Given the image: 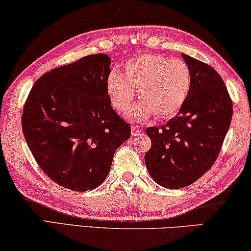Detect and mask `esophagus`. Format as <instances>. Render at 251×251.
Returning <instances> with one entry per match:
<instances>
[{
    "label": "esophagus",
    "mask_w": 251,
    "mask_h": 251,
    "mask_svg": "<svg viewBox=\"0 0 251 251\" xmlns=\"http://www.w3.org/2000/svg\"><path fill=\"white\" fill-rule=\"evenodd\" d=\"M141 133V129L137 125H133L131 126V136L135 137V136H138Z\"/></svg>",
    "instance_id": "1"
}]
</instances>
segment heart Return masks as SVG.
<instances>
[{
    "label": "heart",
    "instance_id": "b5f03b06",
    "mask_svg": "<svg viewBox=\"0 0 251 251\" xmlns=\"http://www.w3.org/2000/svg\"><path fill=\"white\" fill-rule=\"evenodd\" d=\"M192 74L181 59L160 54H140L128 59L124 75L112 71L106 79V92L115 110L125 113L133 104L135 90L138 102L128 112L134 121H145L153 113L157 118H168L179 112L188 99Z\"/></svg>",
    "mask_w": 251,
    "mask_h": 251
}]
</instances>
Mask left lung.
Masks as SVG:
<instances>
[{"instance_id":"8db88e82","label":"left lung","mask_w":251,"mask_h":251,"mask_svg":"<svg viewBox=\"0 0 251 251\" xmlns=\"http://www.w3.org/2000/svg\"><path fill=\"white\" fill-rule=\"evenodd\" d=\"M182 57L192 74L188 99L167 124L146 129L151 139L146 167L154 182L168 189L192 184L211 169L233 116L221 75L206 63L184 53Z\"/></svg>"}]
</instances>
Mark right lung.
<instances>
[{"label": "right lung", "mask_w": 251, "mask_h": 251, "mask_svg": "<svg viewBox=\"0 0 251 251\" xmlns=\"http://www.w3.org/2000/svg\"><path fill=\"white\" fill-rule=\"evenodd\" d=\"M110 66L107 54L97 53L56 68L35 82L25 102L26 143L40 169L66 189L98 188L130 137L106 92Z\"/></svg>", "instance_id": "add662e5"}]
</instances>
